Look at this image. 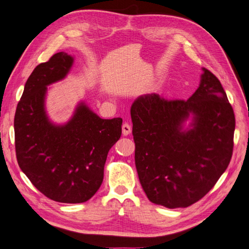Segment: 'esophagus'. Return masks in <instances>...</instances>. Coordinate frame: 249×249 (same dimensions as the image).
Here are the masks:
<instances>
[{"label":"esophagus","mask_w":249,"mask_h":249,"mask_svg":"<svg viewBox=\"0 0 249 249\" xmlns=\"http://www.w3.org/2000/svg\"><path fill=\"white\" fill-rule=\"evenodd\" d=\"M121 128H123V134H124V136L129 135L130 133H131V131H132V126H131L128 123H124V124H123V126H121Z\"/></svg>","instance_id":"34e87169"}]
</instances>
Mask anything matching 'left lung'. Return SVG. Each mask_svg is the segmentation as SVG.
I'll list each match as a JSON object with an SVG mask.
<instances>
[{
  "instance_id": "8db88e82",
  "label": "left lung",
  "mask_w": 249,
  "mask_h": 249,
  "mask_svg": "<svg viewBox=\"0 0 249 249\" xmlns=\"http://www.w3.org/2000/svg\"><path fill=\"white\" fill-rule=\"evenodd\" d=\"M203 71L188 100L148 94L131 107L139 181L151 202L167 208H185L204 197L232 156L233 108L219 79ZM190 112L193 129L181 131Z\"/></svg>"
}]
</instances>
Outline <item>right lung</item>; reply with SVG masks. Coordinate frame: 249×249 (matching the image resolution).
<instances>
[{
    "label": "right lung",
    "instance_id": "right-lung-1",
    "mask_svg": "<svg viewBox=\"0 0 249 249\" xmlns=\"http://www.w3.org/2000/svg\"><path fill=\"white\" fill-rule=\"evenodd\" d=\"M71 64L70 54L60 52L36 66L17 106L14 126L17 160L32 184L53 201L77 204L89 201L101 186L123 119H101L80 104L68 124L48 120L46 87L63 79Z\"/></svg>",
    "mask_w": 249,
    "mask_h": 249
}]
</instances>
